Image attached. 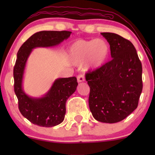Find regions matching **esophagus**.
I'll use <instances>...</instances> for the list:
<instances>
[{
    "label": "esophagus",
    "instance_id": "esophagus-1",
    "mask_svg": "<svg viewBox=\"0 0 155 155\" xmlns=\"http://www.w3.org/2000/svg\"><path fill=\"white\" fill-rule=\"evenodd\" d=\"M77 79L78 82H82L84 81V76L83 75H78L77 76Z\"/></svg>",
    "mask_w": 155,
    "mask_h": 155
}]
</instances>
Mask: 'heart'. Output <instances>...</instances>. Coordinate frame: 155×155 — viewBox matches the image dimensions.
Returning a JSON list of instances; mask_svg holds the SVG:
<instances>
[{"instance_id":"heart-1","label":"heart","mask_w":155,"mask_h":155,"mask_svg":"<svg viewBox=\"0 0 155 155\" xmlns=\"http://www.w3.org/2000/svg\"><path fill=\"white\" fill-rule=\"evenodd\" d=\"M111 53L109 42L102 39L77 40L70 46L69 57L75 65H81L87 61V69H95L107 62Z\"/></svg>"}]
</instances>
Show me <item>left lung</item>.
<instances>
[{
  "label": "left lung",
  "instance_id": "8db88e82",
  "mask_svg": "<svg viewBox=\"0 0 155 155\" xmlns=\"http://www.w3.org/2000/svg\"><path fill=\"white\" fill-rule=\"evenodd\" d=\"M101 35L111 46L112 60L86 74L90 88L89 107L97 120L114 124L137 107L143 90V68L129 40L114 33Z\"/></svg>",
  "mask_w": 155,
  "mask_h": 155
}]
</instances>
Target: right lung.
I'll use <instances>...</instances> for the list:
<instances>
[{
  "label": "right lung",
  "mask_w": 155,
  "mask_h": 155,
  "mask_svg": "<svg viewBox=\"0 0 155 155\" xmlns=\"http://www.w3.org/2000/svg\"><path fill=\"white\" fill-rule=\"evenodd\" d=\"M69 31H41L34 34L21 46L13 69L14 90L18 99L22 115L33 124L53 127L64 120L65 102L75 92L78 86L75 77L58 78L49 91L41 98H33L25 94L22 79L27 58L33 48L51 47L61 43L71 35Z\"/></svg>",
  "instance_id": "obj_1"
}]
</instances>
